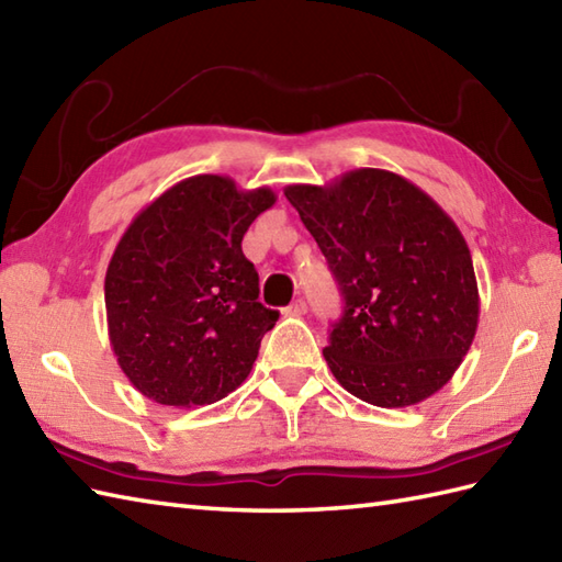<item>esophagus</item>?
<instances>
[{
  "mask_svg": "<svg viewBox=\"0 0 562 562\" xmlns=\"http://www.w3.org/2000/svg\"><path fill=\"white\" fill-rule=\"evenodd\" d=\"M306 314V302L304 300H294L288 308H284V316H302Z\"/></svg>",
  "mask_w": 562,
  "mask_h": 562,
  "instance_id": "esophagus-1",
  "label": "esophagus"
}]
</instances>
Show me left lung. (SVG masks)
Returning a JSON list of instances; mask_svg holds the SVG:
<instances>
[{"instance_id":"8db88e82","label":"left lung","mask_w":562,"mask_h":562,"mask_svg":"<svg viewBox=\"0 0 562 562\" xmlns=\"http://www.w3.org/2000/svg\"><path fill=\"white\" fill-rule=\"evenodd\" d=\"M284 198L326 256L342 294L326 362L338 384L379 408L432 396L479 328L481 300L459 226L408 178L355 169Z\"/></svg>"}]
</instances>
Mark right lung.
Listing matches in <instances>:
<instances>
[{"mask_svg":"<svg viewBox=\"0 0 562 562\" xmlns=\"http://www.w3.org/2000/svg\"><path fill=\"white\" fill-rule=\"evenodd\" d=\"M270 188L186 178L142 210L105 272V316L117 364L142 396L193 408L244 384L278 312L258 302L241 241Z\"/></svg>","mask_w":562,"mask_h":562,"instance_id":"1","label":"right lung"}]
</instances>
